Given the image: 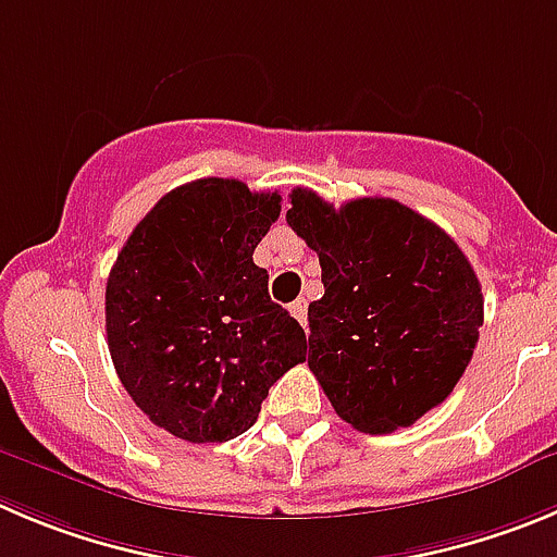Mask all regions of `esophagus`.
I'll list each match as a JSON object with an SVG mask.
<instances>
[{
    "mask_svg": "<svg viewBox=\"0 0 557 557\" xmlns=\"http://www.w3.org/2000/svg\"><path fill=\"white\" fill-rule=\"evenodd\" d=\"M290 315H294L302 326H308V302H305V299H296V302L290 305Z\"/></svg>",
    "mask_w": 557,
    "mask_h": 557,
    "instance_id": "obj_1",
    "label": "esophagus"
}]
</instances>
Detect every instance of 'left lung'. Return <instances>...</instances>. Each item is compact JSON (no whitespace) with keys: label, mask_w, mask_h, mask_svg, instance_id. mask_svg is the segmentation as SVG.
I'll list each match as a JSON object with an SVG mask.
<instances>
[{"label":"left lung","mask_w":557,"mask_h":557,"mask_svg":"<svg viewBox=\"0 0 557 557\" xmlns=\"http://www.w3.org/2000/svg\"><path fill=\"white\" fill-rule=\"evenodd\" d=\"M285 220L319 255L308 366L335 412L389 434L443 404L483 324L481 283L459 244L389 197L335 208L296 186Z\"/></svg>","instance_id":"1"}]
</instances>
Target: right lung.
<instances>
[{"instance_id":"add662e5","label":"right lung","mask_w":557,"mask_h":557,"mask_svg":"<svg viewBox=\"0 0 557 557\" xmlns=\"http://www.w3.org/2000/svg\"><path fill=\"white\" fill-rule=\"evenodd\" d=\"M277 216V191L191 181L150 208L109 272L114 371L150 423L186 443L244 434L269 387L308 355L305 330L252 263Z\"/></svg>"}]
</instances>
